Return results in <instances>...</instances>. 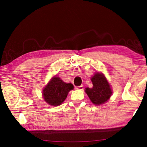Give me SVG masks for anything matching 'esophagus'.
<instances>
[{
  "mask_svg": "<svg viewBox=\"0 0 147 147\" xmlns=\"http://www.w3.org/2000/svg\"><path fill=\"white\" fill-rule=\"evenodd\" d=\"M76 89H78V90H83V85H81V86H77L76 88Z\"/></svg>",
  "mask_w": 147,
  "mask_h": 147,
  "instance_id": "esophagus-1",
  "label": "esophagus"
}]
</instances>
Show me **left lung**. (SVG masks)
Wrapping results in <instances>:
<instances>
[{
  "label": "left lung",
  "instance_id": "left-lung-1",
  "mask_svg": "<svg viewBox=\"0 0 147 147\" xmlns=\"http://www.w3.org/2000/svg\"><path fill=\"white\" fill-rule=\"evenodd\" d=\"M92 88H86L85 92L95 105L104 104L110 98L112 90L109 83L102 74L96 73L92 78Z\"/></svg>",
  "mask_w": 147,
  "mask_h": 147
}]
</instances>
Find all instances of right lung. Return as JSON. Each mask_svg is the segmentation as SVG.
Segmentation results:
<instances>
[{"instance_id": "right-lung-1", "label": "right lung", "mask_w": 147, "mask_h": 147, "mask_svg": "<svg viewBox=\"0 0 147 147\" xmlns=\"http://www.w3.org/2000/svg\"><path fill=\"white\" fill-rule=\"evenodd\" d=\"M73 88V84L65 83L55 76L43 90V98L49 105L58 106L65 100L69 92Z\"/></svg>"}]
</instances>
